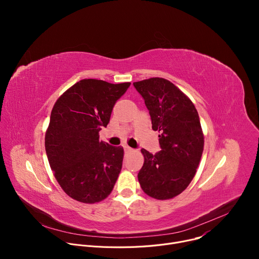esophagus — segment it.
I'll return each instance as SVG.
<instances>
[{
  "instance_id": "obj_1",
  "label": "esophagus",
  "mask_w": 259,
  "mask_h": 259,
  "mask_svg": "<svg viewBox=\"0 0 259 259\" xmlns=\"http://www.w3.org/2000/svg\"><path fill=\"white\" fill-rule=\"evenodd\" d=\"M124 150H125L126 153H132V152L135 151L134 149H132V147H130V146H128V145H124Z\"/></svg>"
}]
</instances>
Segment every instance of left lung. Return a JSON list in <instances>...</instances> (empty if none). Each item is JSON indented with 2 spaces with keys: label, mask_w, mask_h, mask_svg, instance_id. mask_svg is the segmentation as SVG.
<instances>
[{
  "label": "left lung",
  "mask_w": 259,
  "mask_h": 259,
  "mask_svg": "<svg viewBox=\"0 0 259 259\" xmlns=\"http://www.w3.org/2000/svg\"><path fill=\"white\" fill-rule=\"evenodd\" d=\"M144 99L159 131L161 151L155 155L142 149L144 163L138 173L143 192L158 200H168L186 190L193 180L204 150L200 118L191 99L163 78L133 83Z\"/></svg>",
  "instance_id": "obj_1"
}]
</instances>
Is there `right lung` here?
<instances>
[{"label": "right lung", "mask_w": 259, "mask_h": 259, "mask_svg": "<svg viewBox=\"0 0 259 259\" xmlns=\"http://www.w3.org/2000/svg\"><path fill=\"white\" fill-rule=\"evenodd\" d=\"M131 83L84 79L55 102L45 136L48 161L66 195L93 204L112 193L122 169L124 150L99 140L117 100Z\"/></svg>", "instance_id": "obj_1"}]
</instances>
